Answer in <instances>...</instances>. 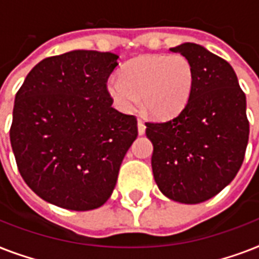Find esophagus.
I'll return each mask as SVG.
<instances>
[{
	"instance_id": "esophagus-1",
	"label": "esophagus",
	"mask_w": 259,
	"mask_h": 259,
	"mask_svg": "<svg viewBox=\"0 0 259 259\" xmlns=\"http://www.w3.org/2000/svg\"><path fill=\"white\" fill-rule=\"evenodd\" d=\"M137 126H138V134H140V136H142V134H145L146 126H145V123H144V121H141V119H138V121H137Z\"/></svg>"
}]
</instances>
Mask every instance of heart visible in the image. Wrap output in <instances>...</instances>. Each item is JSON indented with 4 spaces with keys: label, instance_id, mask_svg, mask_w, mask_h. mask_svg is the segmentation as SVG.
<instances>
[{
    "label": "heart",
    "instance_id": "b5f03b06",
    "mask_svg": "<svg viewBox=\"0 0 259 259\" xmlns=\"http://www.w3.org/2000/svg\"><path fill=\"white\" fill-rule=\"evenodd\" d=\"M195 84L192 63L180 54L141 55L110 76L106 89L118 109L133 113L141 103L150 115L168 119L180 113Z\"/></svg>",
    "mask_w": 259,
    "mask_h": 259
}]
</instances>
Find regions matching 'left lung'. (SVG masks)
Listing matches in <instances>:
<instances>
[{"mask_svg":"<svg viewBox=\"0 0 259 259\" xmlns=\"http://www.w3.org/2000/svg\"><path fill=\"white\" fill-rule=\"evenodd\" d=\"M170 51L192 63L195 84L176 117L146 123L152 169L166 197L197 204L227 187L243 162L250 130L246 95L233 67L204 47L184 42Z\"/></svg>","mask_w":259,"mask_h":259,"instance_id":"1","label":"left lung"}]
</instances>
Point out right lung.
Here are the masks:
<instances>
[{
	"instance_id": "obj_1",
	"label": "right lung",
	"mask_w": 259,
	"mask_h": 259,
	"mask_svg": "<svg viewBox=\"0 0 259 259\" xmlns=\"http://www.w3.org/2000/svg\"><path fill=\"white\" fill-rule=\"evenodd\" d=\"M118 55L76 50L47 58L16 94L10 144L18 170L42 200L72 211L107 201L137 119L113 107L106 83Z\"/></svg>"
}]
</instances>
